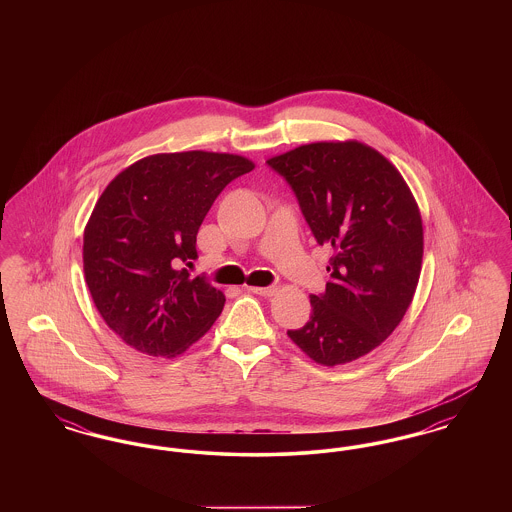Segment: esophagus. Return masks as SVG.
I'll return each mask as SVG.
<instances>
[{"mask_svg": "<svg viewBox=\"0 0 512 512\" xmlns=\"http://www.w3.org/2000/svg\"><path fill=\"white\" fill-rule=\"evenodd\" d=\"M247 290L251 293H257V295H265V297H270V295H274L276 293V288L274 286H267V288H259V286H247Z\"/></svg>", "mask_w": 512, "mask_h": 512, "instance_id": "obj_1", "label": "esophagus"}]
</instances>
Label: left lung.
Wrapping results in <instances>:
<instances>
[{
	"label": "left lung",
	"mask_w": 512,
	"mask_h": 512,
	"mask_svg": "<svg viewBox=\"0 0 512 512\" xmlns=\"http://www.w3.org/2000/svg\"><path fill=\"white\" fill-rule=\"evenodd\" d=\"M286 178L318 244L332 245L330 282L311 318L288 330L324 366L351 363L403 320L420 278L424 232L399 171L366 144L317 142L267 161Z\"/></svg>",
	"instance_id": "left-lung-1"
}]
</instances>
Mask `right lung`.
Returning <instances> with one entry per match:
<instances>
[{
    "mask_svg": "<svg viewBox=\"0 0 512 512\" xmlns=\"http://www.w3.org/2000/svg\"><path fill=\"white\" fill-rule=\"evenodd\" d=\"M232 153L149 155L119 172L84 228V276L105 324L126 345L172 359L203 338L224 293L182 265L220 192L253 171Z\"/></svg>",
    "mask_w": 512,
    "mask_h": 512,
    "instance_id": "1",
    "label": "right lung"
}]
</instances>
